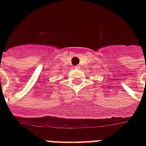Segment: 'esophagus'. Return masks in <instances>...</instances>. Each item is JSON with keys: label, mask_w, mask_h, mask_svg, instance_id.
Segmentation results:
<instances>
[{"label": "esophagus", "mask_w": 146, "mask_h": 146, "mask_svg": "<svg viewBox=\"0 0 146 146\" xmlns=\"http://www.w3.org/2000/svg\"><path fill=\"white\" fill-rule=\"evenodd\" d=\"M75 69H80V66H75Z\"/></svg>", "instance_id": "34e87169"}]
</instances>
